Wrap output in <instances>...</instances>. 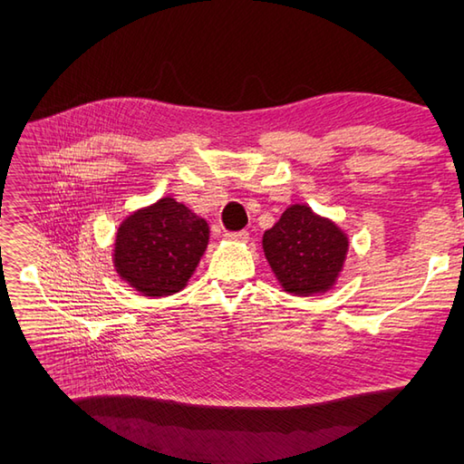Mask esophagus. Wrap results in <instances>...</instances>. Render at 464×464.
Listing matches in <instances>:
<instances>
[{
	"label": "esophagus",
	"mask_w": 464,
	"mask_h": 464,
	"mask_svg": "<svg viewBox=\"0 0 464 464\" xmlns=\"http://www.w3.org/2000/svg\"><path fill=\"white\" fill-rule=\"evenodd\" d=\"M225 239H227V241H233V243H247V241H249V233H247V231L227 233Z\"/></svg>",
	"instance_id": "34e87169"
}]
</instances>
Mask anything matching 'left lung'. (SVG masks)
I'll return each mask as SVG.
<instances>
[{
	"label": "left lung",
	"mask_w": 464,
	"mask_h": 464,
	"mask_svg": "<svg viewBox=\"0 0 464 464\" xmlns=\"http://www.w3.org/2000/svg\"><path fill=\"white\" fill-rule=\"evenodd\" d=\"M263 253L281 289L314 297L337 285L349 255V235L309 205L295 203L263 233Z\"/></svg>",
	"instance_id": "left-lung-1"
}]
</instances>
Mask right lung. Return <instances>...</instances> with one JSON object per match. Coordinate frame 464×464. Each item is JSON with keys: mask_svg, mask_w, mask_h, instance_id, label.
<instances>
[{"mask_svg": "<svg viewBox=\"0 0 464 464\" xmlns=\"http://www.w3.org/2000/svg\"><path fill=\"white\" fill-rule=\"evenodd\" d=\"M209 223L171 195L131 211L113 239L117 277L143 297H169L187 287L209 245Z\"/></svg>", "mask_w": 464, "mask_h": 464, "instance_id": "add662e5", "label": "right lung"}]
</instances>
